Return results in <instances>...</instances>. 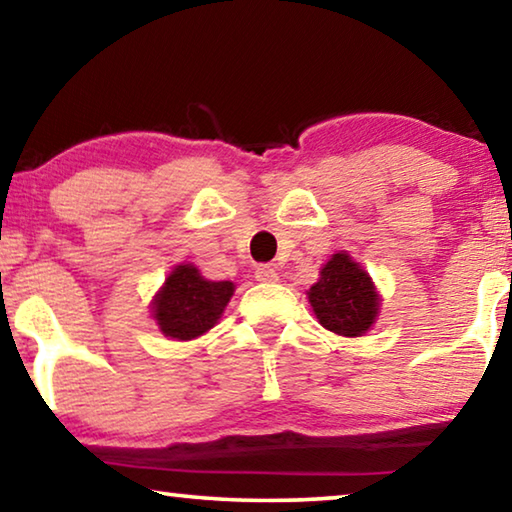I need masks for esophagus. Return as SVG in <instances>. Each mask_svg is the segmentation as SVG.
Returning <instances> with one entry per match:
<instances>
[{"label":"esophagus","mask_w":512,"mask_h":512,"mask_svg":"<svg viewBox=\"0 0 512 512\" xmlns=\"http://www.w3.org/2000/svg\"><path fill=\"white\" fill-rule=\"evenodd\" d=\"M255 278L259 282H278V271H275L269 264H259L255 269Z\"/></svg>","instance_id":"1"}]
</instances>
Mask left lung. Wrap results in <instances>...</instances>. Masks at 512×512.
Here are the masks:
<instances>
[{"label": "left lung", "mask_w": 512, "mask_h": 512, "mask_svg": "<svg viewBox=\"0 0 512 512\" xmlns=\"http://www.w3.org/2000/svg\"><path fill=\"white\" fill-rule=\"evenodd\" d=\"M316 319L342 337H360L380 310V296L369 273L348 253H335L321 269V278L307 291Z\"/></svg>", "instance_id": "8db88e82"}]
</instances>
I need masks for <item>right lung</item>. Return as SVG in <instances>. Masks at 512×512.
<instances>
[{
    "label": "right lung",
    "instance_id": "right-lung-1",
    "mask_svg": "<svg viewBox=\"0 0 512 512\" xmlns=\"http://www.w3.org/2000/svg\"><path fill=\"white\" fill-rule=\"evenodd\" d=\"M232 294L234 282H212L193 264H180L154 296L152 316L166 337L189 342L216 326Z\"/></svg>",
    "mask_w": 512,
    "mask_h": 512
}]
</instances>
